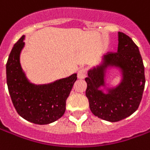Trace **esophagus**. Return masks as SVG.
Wrapping results in <instances>:
<instances>
[{"instance_id": "34e87169", "label": "esophagus", "mask_w": 150, "mask_h": 150, "mask_svg": "<svg viewBox=\"0 0 150 150\" xmlns=\"http://www.w3.org/2000/svg\"><path fill=\"white\" fill-rule=\"evenodd\" d=\"M86 74H87V68H81V69H79L78 71V78L84 79L86 77Z\"/></svg>"}]
</instances>
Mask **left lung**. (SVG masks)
Wrapping results in <instances>:
<instances>
[{
    "instance_id": "8db88e82",
    "label": "left lung",
    "mask_w": 150,
    "mask_h": 150,
    "mask_svg": "<svg viewBox=\"0 0 150 150\" xmlns=\"http://www.w3.org/2000/svg\"><path fill=\"white\" fill-rule=\"evenodd\" d=\"M108 65L120 68L124 79L116 89L109 90L105 94L98 88L104 85V70ZM85 81L86 97L95 116L118 122L132 115L140 105L145 83L144 67L137 45L128 35L119 32L117 52H109L103 64L88 71Z\"/></svg>"
}]
</instances>
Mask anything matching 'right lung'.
<instances>
[{"label": "right lung", "instance_id": "add662e5", "mask_svg": "<svg viewBox=\"0 0 150 150\" xmlns=\"http://www.w3.org/2000/svg\"><path fill=\"white\" fill-rule=\"evenodd\" d=\"M24 35L13 45L6 63V80L9 95L17 113L35 124H49L60 119L66 110L77 75L46 85L29 83L21 68L19 57L24 46Z\"/></svg>", "mask_w": 150, "mask_h": 150}]
</instances>
